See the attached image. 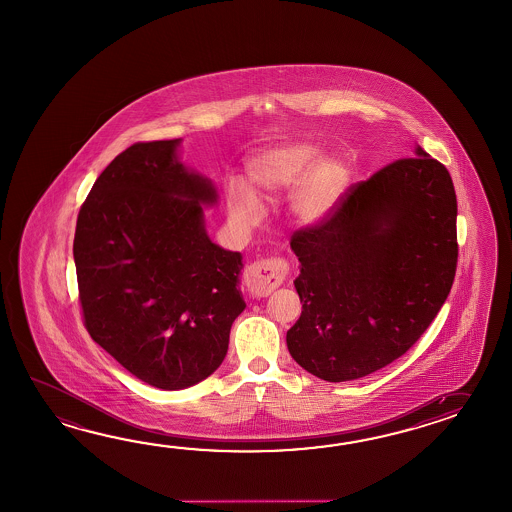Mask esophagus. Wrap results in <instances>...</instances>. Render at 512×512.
Here are the masks:
<instances>
[{
    "instance_id": "obj_1",
    "label": "esophagus",
    "mask_w": 512,
    "mask_h": 512,
    "mask_svg": "<svg viewBox=\"0 0 512 512\" xmlns=\"http://www.w3.org/2000/svg\"><path fill=\"white\" fill-rule=\"evenodd\" d=\"M288 264L283 259H262L253 262L244 272V284L253 297H266L283 283Z\"/></svg>"
}]
</instances>
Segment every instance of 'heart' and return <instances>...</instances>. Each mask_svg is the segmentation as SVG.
I'll return each mask as SVG.
<instances>
[{
  "instance_id": "b5f03b06",
  "label": "heart",
  "mask_w": 512,
  "mask_h": 512,
  "mask_svg": "<svg viewBox=\"0 0 512 512\" xmlns=\"http://www.w3.org/2000/svg\"><path fill=\"white\" fill-rule=\"evenodd\" d=\"M250 180L255 192L270 202L292 188L290 213L297 222L316 226L340 209L351 187V169L343 159L323 156L316 143L292 141L251 159ZM256 195L240 180L228 183L229 215L240 228H253L264 216V204Z\"/></svg>"
}]
</instances>
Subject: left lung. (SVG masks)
<instances>
[{
  "mask_svg": "<svg viewBox=\"0 0 512 512\" xmlns=\"http://www.w3.org/2000/svg\"><path fill=\"white\" fill-rule=\"evenodd\" d=\"M450 172L419 145L345 194L329 220L294 233L303 303L292 358L327 382L391 364L430 327L457 266Z\"/></svg>",
  "mask_w": 512,
  "mask_h": 512,
  "instance_id": "obj_1",
  "label": "left lung"
}]
</instances>
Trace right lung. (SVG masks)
<instances>
[{"label": "right lung", "mask_w": 512, "mask_h": 512, "mask_svg": "<svg viewBox=\"0 0 512 512\" xmlns=\"http://www.w3.org/2000/svg\"><path fill=\"white\" fill-rule=\"evenodd\" d=\"M182 139L136 143L104 169L73 240L84 325L148 386L176 391L213 375L246 308L242 255L205 229L211 180L178 158Z\"/></svg>", "instance_id": "add662e5"}]
</instances>
